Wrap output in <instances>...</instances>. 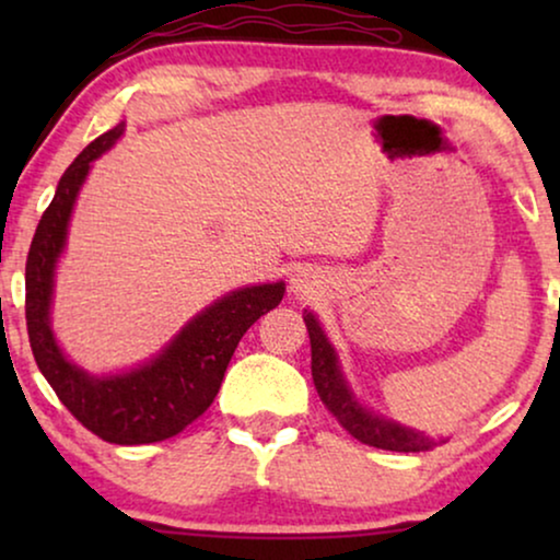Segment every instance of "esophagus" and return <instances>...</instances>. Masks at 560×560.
<instances>
[{
	"label": "esophagus",
	"instance_id": "1",
	"mask_svg": "<svg viewBox=\"0 0 560 560\" xmlns=\"http://www.w3.org/2000/svg\"><path fill=\"white\" fill-rule=\"evenodd\" d=\"M316 288H318V280L308 267H301V270H295L293 278H290V290H293L295 295H308Z\"/></svg>",
	"mask_w": 560,
	"mask_h": 560
}]
</instances>
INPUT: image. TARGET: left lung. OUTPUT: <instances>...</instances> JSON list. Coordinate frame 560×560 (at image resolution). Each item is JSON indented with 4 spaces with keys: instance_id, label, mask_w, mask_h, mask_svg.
Wrapping results in <instances>:
<instances>
[{
    "instance_id": "8db88e82",
    "label": "left lung",
    "mask_w": 560,
    "mask_h": 560,
    "mask_svg": "<svg viewBox=\"0 0 560 560\" xmlns=\"http://www.w3.org/2000/svg\"><path fill=\"white\" fill-rule=\"evenodd\" d=\"M305 328L311 336V374L313 385L318 389L320 402L326 405L328 412L339 420L341 428L354 435L357 441L366 443V446L385 448V451H402V454H418V451H431L439 446V441L416 428L400 425L395 420H387L377 416V412L366 410L364 405L351 393L347 380H343L339 357L326 339L324 328H320L318 318L311 311L303 313Z\"/></svg>"
}]
</instances>
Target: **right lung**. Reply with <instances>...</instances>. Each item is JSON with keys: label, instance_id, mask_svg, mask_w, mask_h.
Here are the masks:
<instances>
[{"label": "right lung", "instance_id": "1", "mask_svg": "<svg viewBox=\"0 0 560 560\" xmlns=\"http://www.w3.org/2000/svg\"><path fill=\"white\" fill-rule=\"evenodd\" d=\"M121 132L125 121L96 137L60 178L27 252L25 318L35 362L71 416L102 441L140 446L173 439L209 410L236 343L259 316L282 301L285 282L240 288L219 298L190 318L155 359L137 370L94 377L68 362L50 328L56 262L66 247L68 221L91 163Z\"/></svg>", "mask_w": 560, "mask_h": 560}]
</instances>
